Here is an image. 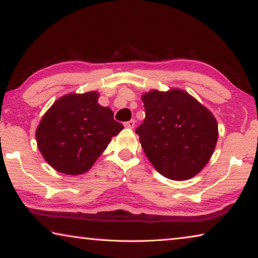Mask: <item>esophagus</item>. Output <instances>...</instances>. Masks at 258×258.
<instances>
[{"label":"esophagus","mask_w":258,"mask_h":258,"mask_svg":"<svg viewBox=\"0 0 258 258\" xmlns=\"http://www.w3.org/2000/svg\"><path fill=\"white\" fill-rule=\"evenodd\" d=\"M124 126H125L126 128H133L134 126H135V120L132 119V120H130V121H126V123H124Z\"/></svg>","instance_id":"esophagus-1"}]
</instances>
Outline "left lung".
<instances>
[{
	"label": "left lung",
	"instance_id": "obj_1",
	"mask_svg": "<svg viewBox=\"0 0 258 258\" xmlns=\"http://www.w3.org/2000/svg\"><path fill=\"white\" fill-rule=\"evenodd\" d=\"M142 101L146 118L135 132L156 171L175 181L197 175L217 143L213 113L181 89L152 90L142 94Z\"/></svg>",
	"mask_w": 258,
	"mask_h": 258
}]
</instances>
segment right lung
Segmentation results:
<instances>
[{
  "label": "right lung",
  "instance_id": "add662e5",
  "mask_svg": "<svg viewBox=\"0 0 258 258\" xmlns=\"http://www.w3.org/2000/svg\"><path fill=\"white\" fill-rule=\"evenodd\" d=\"M99 93H69L59 98L42 117L36 142L51 167L80 175L92 167L111 138L124 126L113 119L110 108L98 103Z\"/></svg>",
  "mask_w": 258,
  "mask_h": 258
}]
</instances>
